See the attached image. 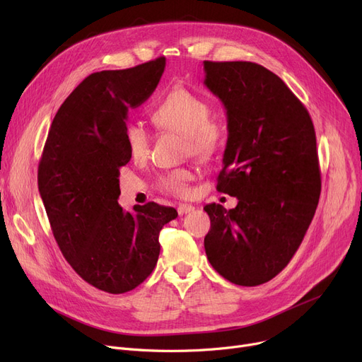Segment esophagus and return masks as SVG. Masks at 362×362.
Listing matches in <instances>:
<instances>
[{"mask_svg":"<svg viewBox=\"0 0 362 362\" xmlns=\"http://www.w3.org/2000/svg\"><path fill=\"white\" fill-rule=\"evenodd\" d=\"M194 210H195V206H192V205H187V204H180V205L177 206V213H179V216L189 214V213H192Z\"/></svg>","mask_w":362,"mask_h":362,"instance_id":"esophagus-1","label":"esophagus"}]
</instances>
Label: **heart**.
<instances>
[{"mask_svg": "<svg viewBox=\"0 0 362 362\" xmlns=\"http://www.w3.org/2000/svg\"><path fill=\"white\" fill-rule=\"evenodd\" d=\"M158 130L176 132L186 139V152L199 160H210L221 144V126L211 119V105L186 88L170 90L151 114ZM124 145L133 160H145L151 148V133L138 122L124 127ZM194 173L189 168H176L160 180L161 191L175 197L189 194Z\"/></svg>", "mask_w": 362, "mask_h": 362, "instance_id": "1", "label": "heart"}]
</instances>
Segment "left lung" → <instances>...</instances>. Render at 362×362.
I'll return each instance as SVG.
<instances>
[{
  "label": "left lung",
  "mask_w": 362,
  "mask_h": 362,
  "mask_svg": "<svg viewBox=\"0 0 362 362\" xmlns=\"http://www.w3.org/2000/svg\"><path fill=\"white\" fill-rule=\"evenodd\" d=\"M205 86L227 114L217 191L238 198L226 210L204 206L213 269L239 286H258L292 259L321 192L317 141L308 110L277 74L251 62H204Z\"/></svg>",
  "instance_id": "obj_1"
}]
</instances>
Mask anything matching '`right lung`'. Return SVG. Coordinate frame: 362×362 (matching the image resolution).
I'll use <instances>...</instances> for the list:
<instances>
[{
  "instance_id": "obj_1",
  "label": "right lung",
  "mask_w": 362,
  "mask_h": 362,
  "mask_svg": "<svg viewBox=\"0 0 362 362\" xmlns=\"http://www.w3.org/2000/svg\"><path fill=\"white\" fill-rule=\"evenodd\" d=\"M165 57L124 70L92 73L57 111L37 167L52 235L71 269L108 293L135 289L160 255L163 226L177 217L156 202L119 204L127 112L156 90Z\"/></svg>"
}]
</instances>
